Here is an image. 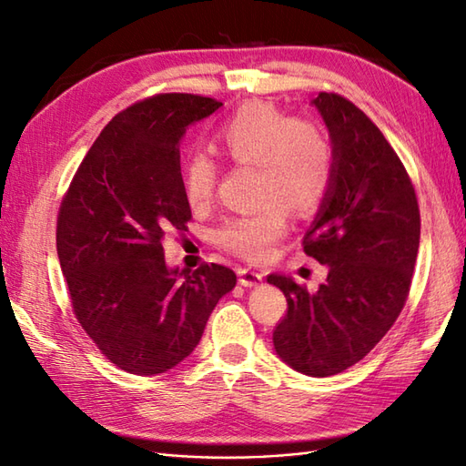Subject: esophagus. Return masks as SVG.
<instances>
[{
  "instance_id": "1",
  "label": "esophagus",
  "mask_w": 466,
  "mask_h": 466,
  "mask_svg": "<svg viewBox=\"0 0 466 466\" xmlns=\"http://www.w3.org/2000/svg\"><path fill=\"white\" fill-rule=\"evenodd\" d=\"M263 275L251 271V268H239V285L243 287H257L261 285Z\"/></svg>"
}]
</instances>
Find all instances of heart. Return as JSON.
Listing matches in <instances>:
<instances>
[{
    "instance_id": "1",
    "label": "heart",
    "mask_w": 466,
    "mask_h": 466,
    "mask_svg": "<svg viewBox=\"0 0 466 466\" xmlns=\"http://www.w3.org/2000/svg\"><path fill=\"white\" fill-rule=\"evenodd\" d=\"M215 147L235 165L257 169V213L227 219L217 233L227 249L263 261L287 231V209L309 215L325 201L335 155L325 127L311 117H291L265 101L245 103L215 133ZM219 167L205 153L183 163L185 201L201 209L215 193Z\"/></svg>"
}]
</instances>
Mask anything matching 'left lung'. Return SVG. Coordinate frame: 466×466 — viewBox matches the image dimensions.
Wrapping results in <instances>:
<instances>
[{"instance_id": "obj_1", "label": "left lung", "mask_w": 466, "mask_h": 466, "mask_svg": "<svg viewBox=\"0 0 466 466\" xmlns=\"http://www.w3.org/2000/svg\"><path fill=\"white\" fill-rule=\"evenodd\" d=\"M327 126L333 181L307 229L303 251L329 268L315 293L268 275L287 297L273 330L277 355L309 377L359 363L395 323L415 271L420 215L415 187L385 136L337 93L311 101Z\"/></svg>"}]
</instances>
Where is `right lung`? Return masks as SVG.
<instances>
[{"label": "right lung", "mask_w": 466, "mask_h": 466, "mask_svg": "<svg viewBox=\"0 0 466 466\" xmlns=\"http://www.w3.org/2000/svg\"><path fill=\"white\" fill-rule=\"evenodd\" d=\"M223 106L163 93L117 113L81 161L57 217V257L74 313L113 365L149 377L199 345L237 275L223 265L167 267L163 237L191 219L179 143Z\"/></svg>", "instance_id": "obj_1"}]
</instances>
